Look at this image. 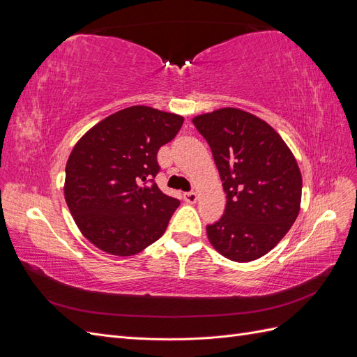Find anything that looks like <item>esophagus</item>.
I'll return each instance as SVG.
<instances>
[{
  "label": "esophagus",
  "instance_id": "esophagus-1",
  "mask_svg": "<svg viewBox=\"0 0 357 357\" xmlns=\"http://www.w3.org/2000/svg\"><path fill=\"white\" fill-rule=\"evenodd\" d=\"M185 201L188 202V204H195L197 201H198V195L195 192H188V193H185Z\"/></svg>",
  "mask_w": 357,
  "mask_h": 357
}]
</instances>
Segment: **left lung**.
I'll list each match as a JSON object with an SVG mask.
<instances>
[{"label": "left lung", "mask_w": 357, "mask_h": 357, "mask_svg": "<svg viewBox=\"0 0 357 357\" xmlns=\"http://www.w3.org/2000/svg\"><path fill=\"white\" fill-rule=\"evenodd\" d=\"M192 122L210 144L226 193L225 214L207 226L208 241L234 262L256 261L298 218V162L275 129L252 113L225 107Z\"/></svg>", "instance_id": "8db88e82"}]
</instances>
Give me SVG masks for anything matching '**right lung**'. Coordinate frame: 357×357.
Instances as JSON below:
<instances>
[{"instance_id":"1","label":"right lung","mask_w":357,"mask_h":357,"mask_svg":"<svg viewBox=\"0 0 357 357\" xmlns=\"http://www.w3.org/2000/svg\"><path fill=\"white\" fill-rule=\"evenodd\" d=\"M183 121L176 113L132 105L102 119L75 143L63 195L77 228L100 250L132 256L164 235L180 201L153 181L156 155Z\"/></svg>"}]
</instances>
